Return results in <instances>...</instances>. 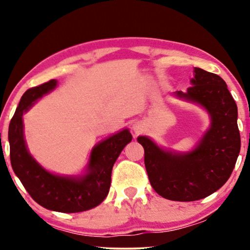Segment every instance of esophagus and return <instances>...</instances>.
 I'll return each mask as SVG.
<instances>
[{
    "mask_svg": "<svg viewBox=\"0 0 250 250\" xmlns=\"http://www.w3.org/2000/svg\"><path fill=\"white\" fill-rule=\"evenodd\" d=\"M142 128H143V126L141 124H139V123H134V124H133V127H132L133 132H134L135 134H140V133L142 132Z\"/></svg>",
    "mask_w": 250,
    "mask_h": 250,
    "instance_id": "esophagus-1",
    "label": "esophagus"
}]
</instances>
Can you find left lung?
Wrapping results in <instances>:
<instances>
[{
    "instance_id": "left-lung-1",
    "label": "left lung",
    "mask_w": 250,
    "mask_h": 250,
    "mask_svg": "<svg viewBox=\"0 0 250 250\" xmlns=\"http://www.w3.org/2000/svg\"><path fill=\"white\" fill-rule=\"evenodd\" d=\"M190 83L187 92L173 94L209 116V127L196 146L187 152L173 151L149 136H138L150 184L159 196L174 201L199 200L217 191L230 177L240 152L238 108L223 78L196 67Z\"/></svg>"
}]
</instances>
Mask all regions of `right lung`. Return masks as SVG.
I'll use <instances>...</instances> for the list:
<instances>
[{
  "label": "right lung",
  "instance_id": "obj_1",
  "mask_svg": "<svg viewBox=\"0 0 250 250\" xmlns=\"http://www.w3.org/2000/svg\"><path fill=\"white\" fill-rule=\"evenodd\" d=\"M57 86L58 81L51 80L27 90L20 99L9 126L10 160L13 172L37 204L60 213H80L97 207L105 199L110 189L112 166L132 141V134L128 128H123L95 145L83 174L60 175L45 169L27 148L22 115Z\"/></svg>",
  "mask_w": 250,
  "mask_h": 250
}]
</instances>
